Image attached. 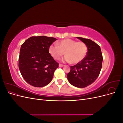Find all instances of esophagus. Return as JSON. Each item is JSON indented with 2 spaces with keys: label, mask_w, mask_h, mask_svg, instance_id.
Segmentation results:
<instances>
[{
  "label": "esophagus",
  "mask_w": 123,
  "mask_h": 123,
  "mask_svg": "<svg viewBox=\"0 0 123 123\" xmlns=\"http://www.w3.org/2000/svg\"><path fill=\"white\" fill-rule=\"evenodd\" d=\"M65 65H62V64H59V67H63Z\"/></svg>",
  "instance_id": "34e87169"
}]
</instances>
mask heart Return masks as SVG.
<instances>
[{"label": "heart", "instance_id": "heart-1", "mask_svg": "<svg viewBox=\"0 0 123 123\" xmlns=\"http://www.w3.org/2000/svg\"><path fill=\"white\" fill-rule=\"evenodd\" d=\"M52 44L49 48V52L55 59H59L64 54L65 62L76 64L83 61L87 53V47L83 42L66 38Z\"/></svg>", "mask_w": 123, "mask_h": 123}]
</instances>
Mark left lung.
<instances>
[{"mask_svg": "<svg viewBox=\"0 0 123 123\" xmlns=\"http://www.w3.org/2000/svg\"><path fill=\"white\" fill-rule=\"evenodd\" d=\"M87 47L86 56L79 63L70 67L69 82L78 88H85L97 79L102 67L103 55L99 46L89 39L77 37Z\"/></svg>", "mask_w": 123, "mask_h": 123, "instance_id": "left-lung-1", "label": "left lung"}]
</instances>
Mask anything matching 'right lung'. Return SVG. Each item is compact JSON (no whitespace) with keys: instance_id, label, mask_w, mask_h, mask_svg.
I'll return each instance as SVG.
<instances>
[{"instance_id":"obj_1","label":"right lung","mask_w":123,"mask_h":123,"mask_svg":"<svg viewBox=\"0 0 123 123\" xmlns=\"http://www.w3.org/2000/svg\"><path fill=\"white\" fill-rule=\"evenodd\" d=\"M57 39L45 36H32L22 44L18 67L24 80L32 86L43 87L52 80L58 63L49 52Z\"/></svg>"}]
</instances>
